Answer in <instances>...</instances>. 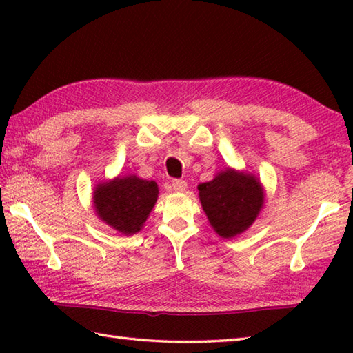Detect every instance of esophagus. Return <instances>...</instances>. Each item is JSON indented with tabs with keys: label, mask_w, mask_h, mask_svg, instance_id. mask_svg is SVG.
Masks as SVG:
<instances>
[{
	"label": "esophagus",
	"mask_w": 353,
	"mask_h": 353,
	"mask_svg": "<svg viewBox=\"0 0 353 353\" xmlns=\"http://www.w3.org/2000/svg\"><path fill=\"white\" fill-rule=\"evenodd\" d=\"M188 188V183L185 181H181V179H174V181L171 182V190L176 191V192H183Z\"/></svg>",
	"instance_id": "1"
}]
</instances>
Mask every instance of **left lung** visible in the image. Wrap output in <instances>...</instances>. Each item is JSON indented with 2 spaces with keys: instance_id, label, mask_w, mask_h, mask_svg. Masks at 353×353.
<instances>
[{
  "instance_id": "8db88e82",
  "label": "left lung",
  "mask_w": 353,
  "mask_h": 353,
  "mask_svg": "<svg viewBox=\"0 0 353 353\" xmlns=\"http://www.w3.org/2000/svg\"><path fill=\"white\" fill-rule=\"evenodd\" d=\"M201 208L215 234L241 235L258 219L265 192L259 179L247 171L226 167L212 181L197 186Z\"/></svg>"
}]
</instances>
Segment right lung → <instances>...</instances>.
Instances as JSON below:
<instances>
[{
  "label": "right lung",
  "mask_w": 353,
  "mask_h": 353,
  "mask_svg": "<svg viewBox=\"0 0 353 353\" xmlns=\"http://www.w3.org/2000/svg\"><path fill=\"white\" fill-rule=\"evenodd\" d=\"M159 196L154 181L137 174L118 176L95 185L92 205L99 219L123 235H134L144 228Z\"/></svg>",
  "instance_id": "1"
}]
</instances>
